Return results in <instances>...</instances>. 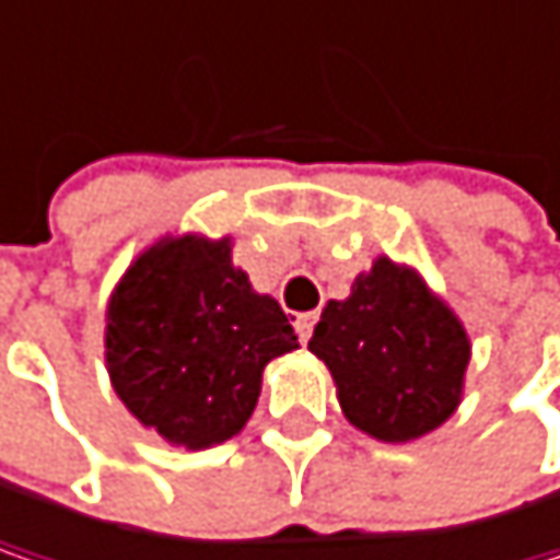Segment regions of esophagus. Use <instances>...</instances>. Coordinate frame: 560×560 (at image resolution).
Instances as JSON below:
<instances>
[{"label": "esophagus", "mask_w": 560, "mask_h": 560, "mask_svg": "<svg viewBox=\"0 0 560 560\" xmlns=\"http://www.w3.org/2000/svg\"><path fill=\"white\" fill-rule=\"evenodd\" d=\"M314 324H317V317H314V314H294V330H298V336H301V342H307V339H311Z\"/></svg>", "instance_id": "esophagus-1"}]
</instances>
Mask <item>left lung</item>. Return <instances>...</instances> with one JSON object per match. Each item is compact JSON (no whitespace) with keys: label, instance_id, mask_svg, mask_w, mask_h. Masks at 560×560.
<instances>
[{"label":"left lung","instance_id":"8db88e82","mask_svg":"<svg viewBox=\"0 0 560 560\" xmlns=\"http://www.w3.org/2000/svg\"><path fill=\"white\" fill-rule=\"evenodd\" d=\"M307 349L324 359L346 420L382 442L442 427L465 387L468 332L413 269L382 256L330 301Z\"/></svg>","mask_w":560,"mask_h":560}]
</instances>
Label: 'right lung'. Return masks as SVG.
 <instances>
[{
    "label": "right lung",
    "instance_id": "right-lung-1",
    "mask_svg": "<svg viewBox=\"0 0 560 560\" xmlns=\"http://www.w3.org/2000/svg\"><path fill=\"white\" fill-rule=\"evenodd\" d=\"M298 349L276 298L256 294L230 240L150 246L108 301L105 362L130 413L166 442H228L256 410L262 369Z\"/></svg>",
    "mask_w": 560,
    "mask_h": 560
}]
</instances>
